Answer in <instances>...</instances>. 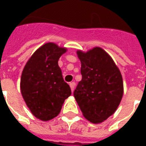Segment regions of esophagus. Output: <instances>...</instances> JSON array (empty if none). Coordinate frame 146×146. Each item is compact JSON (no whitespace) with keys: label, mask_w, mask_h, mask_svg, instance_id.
<instances>
[{"label":"esophagus","mask_w":146,"mask_h":146,"mask_svg":"<svg viewBox=\"0 0 146 146\" xmlns=\"http://www.w3.org/2000/svg\"><path fill=\"white\" fill-rule=\"evenodd\" d=\"M70 88H71V91H72V92H73L74 88H75V83L74 82L70 83Z\"/></svg>","instance_id":"34e87169"}]
</instances>
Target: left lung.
<instances>
[{
	"label": "left lung",
	"instance_id": "obj_1",
	"mask_svg": "<svg viewBox=\"0 0 146 146\" xmlns=\"http://www.w3.org/2000/svg\"><path fill=\"white\" fill-rule=\"evenodd\" d=\"M82 80L73 95L86 119L99 123L116 112L122 99V75L106 51L95 47L87 52L78 50Z\"/></svg>",
	"mask_w": 146,
	"mask_h": 146
}]
</instances>
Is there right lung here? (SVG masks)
Returning a JSON list of instances; mask_svg holds the SVG:
<instances>
[{"mask_svg": "<svg viewBox=\"0 0 146 146\" xmlns=\"http://www.w3.org/2000/svg\"><path fill=\"white\" fill-rule=\"evenodd\" d=\"M67 49L49 42L36 50L22 73L20 90L26 104L37 119L48 121L60 113L64 101L71 95L64 81L58 61Z\"/></svg>", "mask_w": 146, "mask_h": 146, "instance_id": "add662e5", "label": "right lung"}]
</instances>
